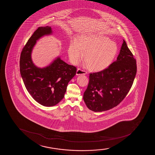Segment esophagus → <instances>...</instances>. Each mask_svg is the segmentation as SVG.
Returning a JSON list of instances; mask_svg holds the SVG:
<instances>
[{
	"label": "esophagus",
	"mask_w": 155,
	"mask_h": 155,
	"mask_svg": "<svg viewBox=\"0 0 155 155\" xmlns=\"http://www.w3.org/2000/svg\"><path fill=\"white\" fill-rule=\"evenodd\" d=\"M87 71L81 69L80 68H78L77 70V75H85L87 74Z\"/></svg>",
	"instance_id": "1"
}]
</instances>
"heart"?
<instances>
[{
    "mask_svg": "<svg viewBox=\"0 0 155 155\" xmlns=\"http://www.w3.org/2000/svg\"><path fill=\"white\" fill-rule=\"evenodd\" d=\"M85 53V60L91 69L102 70L113 61L118 52V46L109 38L96 34L81 36L78 41L70 43L68 54L72 62L77 63Z\"/></svg>",
    "mask_w": 155,
    "mask_h": 155,
    "instance_id": "obj_1",
    "label": "heart"
}]
</instances>
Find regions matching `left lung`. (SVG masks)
<instances>
[{"instance_id": "8db88e82", "label": "left lung", "mask_w": 155, "mask_h": 155, "mask_svg": "<svg viewBox=\"0 0 155 155\" xmlns=\"http://www.w3.org/2000/svg\"><path fill=\"white\" fill-rule=\"evenodd\" d=\"M137 71V61L124 40L117 60L102 71L89 74L83 99L94 112L117 106L131 88Z\"/></svg>"}]
</instances>
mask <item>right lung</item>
I'll return each mask as SVG.
<instances>
[{
    "mask_svg": "<svg viewBox=\"0 0 155 155\" xmlns=\"http://www.w3.org/2000/svg\"><path fill=\"white\" fill-rule=\"evenodd\" d=\"M52 33L51 27H39L32 34L21 51L20 73L26 88L34 100L41 105L52 107L64 98L68 83L77 72V67L57 58L46 68H39L31 58L36 41Z\"/></svg>",
    "mask_w": 155,
    "mask_h": 155,
    "instance_id": "add662e5",
    "label": "right lung"
}]
</instances>
